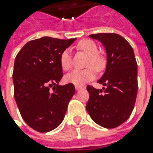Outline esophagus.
I'll return each mask as SVG.
<instances>
[{
    "label": "esophagus",
    "instance_id": "esophagus-1",
    "mask_svg": "<svg viewBox=\"0 0 153 153\" xmlns=\"http://www.w3.org/2000/svg\"><path fill=\"white\" fill-rule=\"evenodd\" d=\"M75 88H76V91H80V90L83 89V88H84V87H82V86L76 85V86H75Z\"/></svg>",
    "mask_w": 153,
    "mask_h": 153
}]
</instances>
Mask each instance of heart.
<instances>
[{
	"instance_id": "1",
	"label": "heart",
	"mask_w": 153,
	"mask_h": 153,
	"mask_svg": "<svg viewBox=\"0 0 153 153\" xmlns=\"http://www.w3.org/2000/svg\"><path fill=\"white\" fill-rule=\"evenodd\" d=\"M78 48L81 50L84 51L88 54V59L87 61V66L91 67L84 70H74L65 76V81L75 85L82 86L90 82L94 78L95 72L93 69L98 71H101L105 67V59L100 54H98V47L94 42L92 40L85 39L81 41L78 43ZM60 65L64 71H68L71 67V52L70 48H66L60 54ZM92 67L93 68H91Z\"/></svg>"
}]
</instances>
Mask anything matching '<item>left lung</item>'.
<instances>
[{
    "label": "left lung",
    "mask_w": 153,
    "mask_h": 153,
    "mask_svg": "<svg viewBox=\"0 0 153 153\" xmlns=\"http://www.w3.org/2000/svg\"><path fill=\"white\" fill-rule=\"evenodd\" d=\"M99 40L105 48V71L98 81L105 88L88 86L89 100L87 111L97 124L113 128L129 117L138 91L137 63L132 47L120 35L99 33L89 36Z\"/></svg>",
    "instance_id": "left-lung-1"
}]
</instances>
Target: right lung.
Instances as JSON below:
<instances>
[{
    "instance_id": "right-lung-1",
    "label": "right lung",
    "mask_w": 153,
    "mask_h": 153,
    "mask_svg": "<svg viewBox=\"0 0 153 153\" xmlns=\"http://www.w3.org/2000/svg\"><path fill=\"white\" fill-rule=\"evenodd\" d=\"M75 40L43 36L27 42L15 58V101L24 121L38 132H49L61 123L75 94L72 83L59 85L60 54Z\"/></svg>"
}]
</instances>
